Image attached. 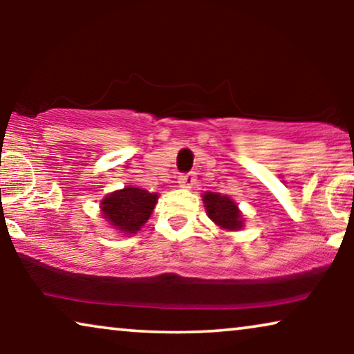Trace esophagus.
Instances as JSON below:
<instances>
[{"label": "esophagus", "instance_id": "esophagus-1", "mask_svg": "<svg viewBox=\"0 0 354 354\" xmlns=\"http://www.w3.org/2000/svg\"><path fill=\"white\" fill-rule=\"evenodd\" d=\"M195 176L193 174H183V176L178 177V187L180 188H185V190H188V188H192L193 185H195Z\"/></svg>", "mask_w": 354, "mask_h": 354}]
</instances>
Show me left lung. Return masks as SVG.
Returning <instances> with one entry per match:
<instances>
[{
    "label": "left lung",
    "mask_w": 354,
    "mask_h": 354,
    "mask_svg": "<svg viewBox=\"0 0 354 354\" xmlns=\"http://www.w3.org/2000/svg\"><path fill=\"white\" fill-rule=\"evenodd\" d=\"M205 211L214 225L227 232H239L245 227V219L240 207L230 196L221 193L206 192L203 193Z\"/></svg>",
    "instance_id": "obj_1"
}]
</instances>
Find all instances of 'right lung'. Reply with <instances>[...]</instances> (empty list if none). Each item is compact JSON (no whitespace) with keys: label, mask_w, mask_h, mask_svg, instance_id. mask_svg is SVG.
<instances>
[{"label":"right lung","mask_w":354,"mask_h":354,"mask_svg":"<svg viewBox=\"0 0 354 354\" xmlns=\"http://www.w3.org/2000/svg\"><path fill=\"white\" fill-rule=\"evenodd\" d=\"M158 203V193L127 185L100 201L103 219L122 235H133L149 219Z\"/></svg>","instance_id":"obj_1"}]
</instances>
